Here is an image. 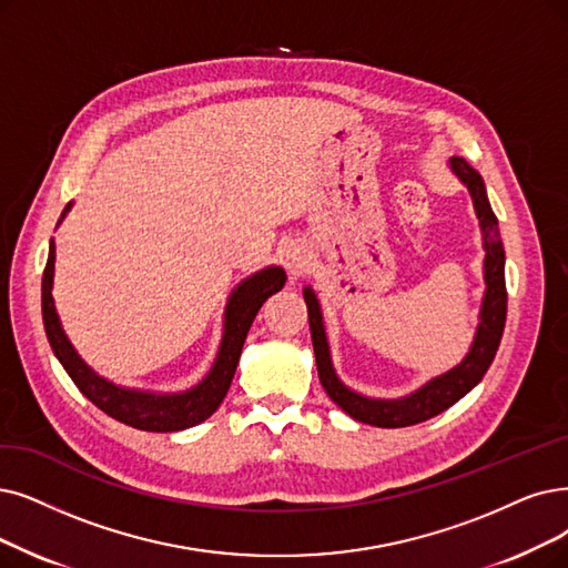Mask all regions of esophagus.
Returning <instances> with one entry per match:
<instances>
[{"label": "esophagus", "instance_id": "obj_1", "mask_svg": "<svg viewBox=\"0 0 568 568\" xmlns=\"http://www.w3.org/2000/svg\"><path fill=\"white\" fill-rule=\"evenodd\" d=\"M280 261H282V265L286 267L288 275H291L293 280H296V277H303V275H305L307 267H310L312 256H310L305 244H301V242H296V240H291V242H284V244L280 246Z\"/></svg>", "mask_w": 568, "mask_h": 568}]
</instances>
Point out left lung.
<instances>
[{"label":"left lung","instance_id":"obj_1","mask_svg":"<svg viewBox=\"0 0 568 568\" xmlns=\"http://www.w3.org/2000/svg\"><path fill=\"white\" fill-rule=\"evenodd\" d=\"M449 170L455 174L466 191L470 193L475 216L480 223L483 233V280H485V293L483 305L478 314V328H475L473 343L466 352V356L457 363L455 368H449L443 375L430 377L424 382L419 389L398 396V398H373L363 396L337 377L331 358L328 337L324 328V314L320 298L312 286L303 288V296L307 303V320H310V333H312V347L316 356V371H320L322 387L331 396V400L343 407V410L354 417L361 424H371L379 428H400L413 426L419 422H426L445 413L449 405H455L459 398H464L475 384H478L491 361L496 356L498 343H501L504 326H506V307H508V293H506V252L501 233H498V221L491 212L485 181L478 170H473L464 158H449Z\"/></svg>","mask_w":568,"mask_h":568}]
</instances>
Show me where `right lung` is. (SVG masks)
<instances>
[{
    "label": "right lung",
    "mask_w": 568,
    "mask_h": 568,
    "mask_svg": "<svg viewBox=\"0 0 568 568\" xmlns=\"http://www.w3.org/2000/svg\"><path fill=\"white\" fill-rule=\"evenodd\" d=\"M74 202L64 207L58 225L70 214ZM53 275H55V242L49 244V261L43 270L41 280V314L43 328L51 343L55 358L62 363L67 375L79 387V392L98 405L102 413L119 419L132 428L153 430V434H172V430H184L200 422H205L216 413V407L231 389V382L237 368V361L244 347L248 328H252L258 310L263 303L284 288L286 272L280 265H267L254 275L242 280L229 296L223 310V335L219 343L216 358L210 373L202 377L195 387L186 392H144L130 389L113 384L111 379L95 373L88 363L79 356L74 345L67 337L62 322L53 301Z\"/></svg>",
    "instance_id": "add662e5"
}]
</instances>
